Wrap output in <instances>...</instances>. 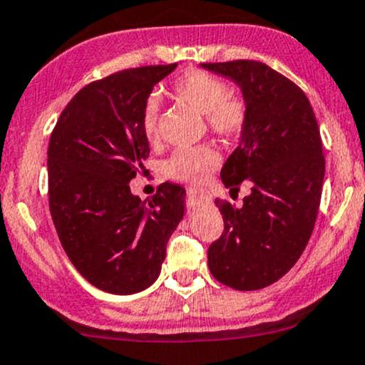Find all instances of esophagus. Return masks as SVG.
I'll list each match as a JSON object with an SVG mask.
<instances>
[{
    "label": "esophagus",
    "instance_id": "34e87169",
    "mask_svg": "<svg viewBox=\"0 0 365 365\" xmlns=\"http://www.w3.org/2000/svg\"><path fill=\"white\" fill-rule=\"evenodd\" d=\"M187 195H190L192 200L201 201V203H203V201H210V195H208V192L198 191V190H192V187H190V190H187Z\"/></svg>",
    "mask_w": 365,
    "mask_h": 365
}]
</instances>
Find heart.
<instances>
[{
  "label": "heart",
  "mask_w": 365,
  "mask_h": 365,
  "mask_svg": "<svg viewBox=\"0 0 365 365\" xmlns=\"http://www.w3.org/2000/svg\"><path fill=\"white\" fill-rule=\"evenodd\" d=\"M170 93L182 104L205 115L210 130L224 138H232L242 131L247 109L241 97L227 93V85L218 76L203 70H187L170 85ZM158 119V101L150 97L141 110V128L148 140H155ZM218 164V157L207 147L181 148L167 160L169 178L192 186L208 179Z\"/></svg>",
  "instance_id": "heart-1"
}]
</instances>
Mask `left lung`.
Masks as SVG:
<instances>
[{
    "instance_id": "8db88e82",
    "label": "left lung",
    "mask_w": 365,
    "mask_h": 365,
    "mask_svg": "<svg viewBox=\"0 0 365 365\" xmlns=\"http://www.w3.org/2000/svg\"><path fill=\"white\" fill-rule=\"evenodd\" d=\"M200 66L241 90L246 124L220 178L235 192L242 181L251 184L241 207L215 200L224 234L208 247V268L235 290L264 289L297 263L314 229L324 179L318 121L306 93L268 64Z\"/></svg>"
}]
</instances>
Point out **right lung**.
<instances>
[{
  "instance_id": "right-lung-1",
  "label": "right lung",
  "mask_w": 365,
  "mask_h": 365,
  "mask_svg": "<svg viewBox=\"0 0 365 365\" xmlns=\"http://www.w3.org/2000/svg\"><path fill=\"white\" fill-rule=\"evenodd\" d=\"M178 63L124 70L87 85L59 115L47 150L49 210L85 280L115 295L148 289L186 212V190L164 182L140 200L130 181L150 147L141 110Z\"/></svg>"
}]
</instances>
